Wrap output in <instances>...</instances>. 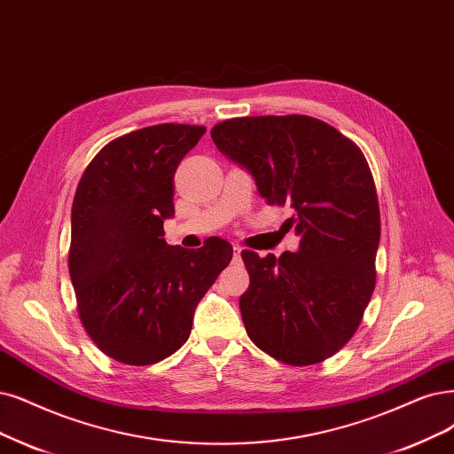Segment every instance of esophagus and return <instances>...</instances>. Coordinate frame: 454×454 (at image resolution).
Returning <instances> with one entry per match:
<instances>
[{"label":"esophagus","instance_id":"obj_1","mask_svg":"<svg viewBox=\"0 0 454 454\" xmlns=\"http://www.w3.org/2000/svg\"><path fill=\"white\" fill-rule=\"evenodd\" d=\"M241 253H243V248L241 247H233V260H241Z\"/></svg>","mask_w":454,"mask_h":454}]
</instances>
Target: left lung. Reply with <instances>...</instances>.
Listing matches in <instances>:
<instances>
[{"instance_id": "8db88e82", "label": "left lung", "mask_w": 454, "mask_h": 454, "mask_svg": "<svg viewBox=\"0 0 454 454\" xmlns=\"http://www.w3.org/2000/svg\"><path fill=\"white\" fill-rule=\"evenodd\" d=\"M224 157L253 176L267 204L290 206L297 253L243 250L247 334L271 357L322 363L354 337L376 286L380 207L361 149L309 115L236 117L213 127Z\"/></svg>"}]
</instances>
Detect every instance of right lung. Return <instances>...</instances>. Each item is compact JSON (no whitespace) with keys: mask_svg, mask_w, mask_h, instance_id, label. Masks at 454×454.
Returning <instances> with one entry per match:
<instances>
[{"mask_svg":"<svg viewBox=\"0 0 454 454\" xmlns=\"http://www.w3.org/2000/svg\"><path fill=\"white\" fill-rule=\"evenodd\" d=\"M206 127L164 123L115 138L83 172L71 213L69 271L80 320L115 361L144 366L187 342L194 310L230 263L221 238L168 245L174 176Z\"/></svg>","mask_w":454,"mask_h":454,"instance_id":"right-lung-1","label":"right lung"}]
</instances>
